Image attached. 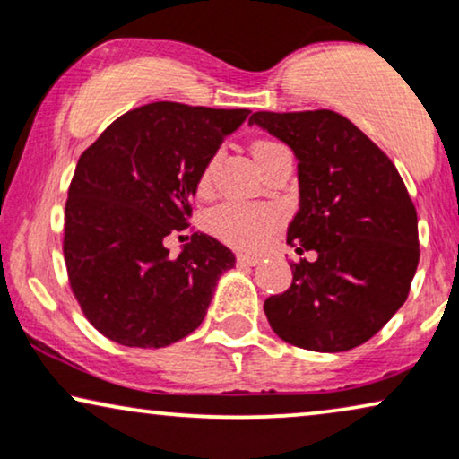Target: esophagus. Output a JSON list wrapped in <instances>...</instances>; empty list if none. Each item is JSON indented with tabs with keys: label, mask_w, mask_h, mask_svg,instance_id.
Returning <instances> with one entry per match:
<instances>
[{
	"label": "esophagus",
	"mask_w": 459,
	"mask_h": 459,
	"mask_svg": "<svg viewBox=\"0 0 459 459\" xmlns=\"http://www.w3.org/2000/svg\"><path fill=\"white\" fill-rule=\"evenodd\" d=\"M260 260H262L260 255H252V254H239V255H237V264H241V266H255Z\"/></svg>",
	"instance_id": "1"
}]
</instances>
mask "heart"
Returning a JSON list of instances; mask_svg holds the SVG:
<instances>
[{"mask_svg":"<svg viewBox=\"0 0 459 459\" xmlns=\"http://www.w3.org/2000/svg\"><path fill=\"white\" fill-rule=\"evenodd\" d=\"M283 149L277 143H262L254 144V159L258 168L273 155L274 151ZM213 166H216V157L207 159L205 166L201 168L197 176V191L207 193L212 186ZM277 226V213L271 210H262V207H247V205H220L207 216V229L212 235H216L220 241L229 243V246L239 249H254L266 241V237L273 233Z\"/></svg>","mask_w":459,"mask_h":459,"instance_id":"b5f03b06","label":"heart"}]
</instances>
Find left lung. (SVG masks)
<instances>
[{
    "instance_id": "8db88e82",
    "label": "left lung",
    "mask_w": 459,
    "mask_h": 459,
    "mask_svg": "<svg viewBox=\"0 0 459 459\" xmlns=\"http://www.w3.org/2000/svg\"><path fill=\"white\" fill-rule=\"evenodd\" d=\"M249 124L296 152L300 210L287 243L316 254L291 262L290 290L266 298L273 332L316 352L361 346L407 300L420 262L418 213L405 182L340 113L258 111Z\"/></svg>"
}]
</instances>
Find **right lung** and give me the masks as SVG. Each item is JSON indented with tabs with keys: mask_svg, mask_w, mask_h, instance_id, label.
I'll return each mask as SVG.
<instances>
[{
	"mask_svg": "<svg viewBox=\"0 0 459 459\" xmlns=\"http://www.w3.org/2000/svg\"><path fill=\"white\" fill-rule=\"evenodd\" d=\"M247 115L151 102L82 152L65 205V264L79 308L108 340L163 348L201 325L235 255L199 230L178 255L166 239L193 230L201 168Z\"/></svg>",
	"mask_w": 459,
	"mask_h": 459,
	"instance_id": "right-lung-1",
	"label": "right lung"
}]
</instances>
